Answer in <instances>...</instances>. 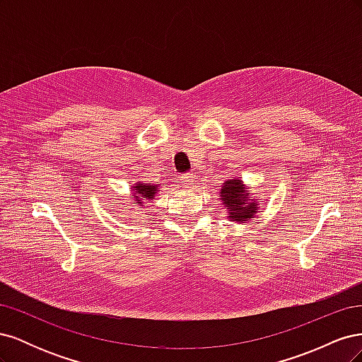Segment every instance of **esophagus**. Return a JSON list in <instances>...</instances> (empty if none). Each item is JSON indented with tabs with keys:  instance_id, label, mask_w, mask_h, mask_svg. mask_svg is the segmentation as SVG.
I'll return each instance as SVG.
<instances>
[{
	"instance_id": "obj_1",
	"label": "esophagus",
	"mask_w": 362,
	"mask_h": 362,
	"mask_svg": "<svg viewBox=\"0 0 362 362\" xmlns=\"http://www.w3.org/2000/svg\"><path fill=\"white\" fill-rule=\"evenodd\" d=\"M194 180H196V177L193 173H185V175H182L181 177V181H182V185L185 189H193V185H194Z\"/></svg>"
}]
</instances>
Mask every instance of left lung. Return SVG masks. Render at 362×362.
Masks as SVG:
<instances>
[{
	"mask_svg": "<svg viewBox=\"0 0 362 362\" xmlns=\"http://www.w3.org/2000/svg\"><path fill=\"white\" fill-rule=\"evenodd\" d=\"M222 205L228 208V218L238 223H246L255 217L258 211V202L247 190L246 184L240 178L226 180L222 184L221 198Z\"/></svg>",
	"mask_w": 362,
	"mask_h": 362,
	"instance_id": "8db88e82",
	"label": "left lung"
}]
</instances>
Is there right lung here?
<instances>
[{"label": "right lung", "mask_w": 362, "mask_h": 362, "mask_svg": "<svg viewBox=\"0 0 362 362\" xmlns=\"http://www.w3.org/2000/svg\"><path fill=\"white\" fill-rule=\"evenodd\" d=\"M163 185V184H161ZM160 189V184H151L145 181H139L134 185H131V194H133V204H136L139 208H144L145 201H152L154 196Z\"/></svg>", "instance_id": "add662e5"}]
</instances>
